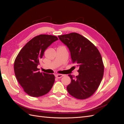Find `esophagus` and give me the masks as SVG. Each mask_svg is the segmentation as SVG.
Here are the masks:
<instances>
[{"label": "esophagus", "mask_w": 124, "mask_h": 124, "mask_svg": "<svg viewBox=\"0 0 124 124\" xmlns=\"http://www.w3.org/2000/svg\"><path fill=\"white\" fill-rule=\"evenodd\" d=\"M63 76V75H62V74H56V76H55V77H56V78H62V77Z\"/></svg>", "instance_id": "1"}]
</instances>
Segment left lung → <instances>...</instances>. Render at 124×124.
<instances>
[{
    "mask_svg": "<svg viewBox=\"0 0 124 124\" xmlns=\"http://www.w3.org/2000/svg\"><path fill=\"white\" fill-rule=\"evenodd\" d=\"M69 48L73 63L78 68V75L69 74L71 83L67 87L69 94L78 99L92 96L102 81L104 65L96 46L84 37L76 32L58 36Z\"/></svg>",
    "mask_w": 124,
    "mask_h": 124,
    "instance_id": "1",
    "label": "left lung"
}]
</instances>
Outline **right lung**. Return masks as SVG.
<instances>
[{
	"instance_id": "1",
	"label": "right lung",
	"mask_w": 124,
	"mask_h": 124,
	"mask_svg": "<svg viewBox=\"0 0 124 124\" xmlns=\"http://www.w3.org/2000/svg\"><path fill=\"white\" fill-rule=\"evenodd\" d=\"M57 40V37L52 35L36 36L25 45L15 59V75L18 83L28 95L34 97L43 96L53 87L54 75L40 72L37 66L44 51Z\"/></svg>"
}]
</instances>
